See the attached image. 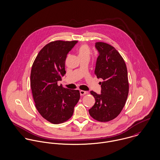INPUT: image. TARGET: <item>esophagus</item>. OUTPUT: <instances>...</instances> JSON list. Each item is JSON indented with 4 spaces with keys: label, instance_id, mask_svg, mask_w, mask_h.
<instances>
[{
    "label": "esophagus",
    "instance_id": "obj_1",
    "mask_svg": "<svg viewBox=\"0 0 160 160\" xmlns=\"http://www.w3.org/2000/svg\"><path fill=\"white\" fill-rule=\"evenodd\" d=\"M88 92L86 91H80V95H84L86 94H87Z\"/></svg>",
    "mask_w": 160,
    "mask_h": 160
}]
</instances>
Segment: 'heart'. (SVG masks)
Here are the masks:
<instances>
[{
  "instance_id": "1",
  "label": "heart",
  "mask_w": 160,
  "mask_h": 160,
  "mask_svg": "<svg viewBox=\"0 0 160 160\" xmlns=\"http://www.w3.org/2000/svg\"><path fill=\"white\" fill-rule=\"evenodd\" d=\"M78 55L80 58L87 57L89 58L91 55V49L87 44H82L78 49Z\"/></svg>"
}]
</instances>
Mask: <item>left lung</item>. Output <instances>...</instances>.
Masks as SVG:
<instances>
[{"mask_svg": "<svg viewBox=\"0 0 160 160\" xmlns=\"http://www.w3.org/2000/svg\"><path fill=\"white\" fill-rule=\"evenodd\" d=\"M99 52L95 74L102 78L100 94L91 91L95 103L89 110L94 119L108 122L116 118L125 105L128 93V70L124 59L114 47L102 42L95 43Z\"/></svg>", "mask_w": 160, "mask_h": 160, "instance_id": "8db88e82", "label": "left lung"}]
</instances>
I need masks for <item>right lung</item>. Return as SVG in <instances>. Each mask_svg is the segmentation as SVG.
<instances>
[{
	"label": "right lung",
	"instance_id": "add662e5",
	"mask_svg": "<svg viewBox=\"0 0 160 160\" xmlns=\"http://www.w3.org/2000/svg\"><path fill=\"white\" fill-rule=\"evenodd\" d=\"M77 41H55L44 46L31 68L30 81L35 106L41 115L52 124H60L72 116L80 98L78 90L58 86L66 74L65 60Z\"/></svg>",
	"mask_w": 160,
	"mask_h": 160
}]
</instances>
